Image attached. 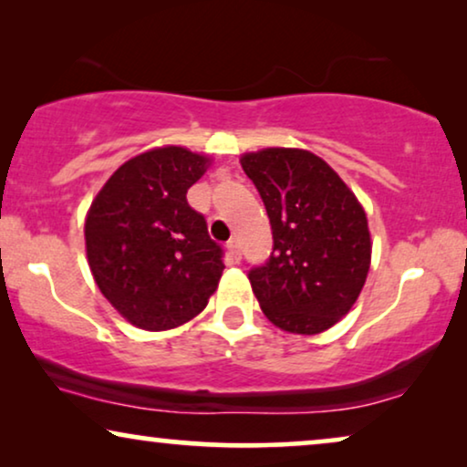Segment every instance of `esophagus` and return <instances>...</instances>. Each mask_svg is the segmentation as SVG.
<instances>
[{"label": "esophagus", "instance_id": "1", "mask_svg": "<svg viewBox=\"0 0 467 467\" xmlns=\"http://www.w3.org/2000/svg\"><path fill=\"white\" fill-rule=\"evenodd\" d=\"M228 254H230V258L233 260H241V247H239V241H228Z\"/></svg>", "mask_w": 467, "mask_h": 467}]
</instances>
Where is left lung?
<instances>
[{"label":"left lung","instance_id":"1","mask_svg":"<svg viewBox=\"0 0 467 467\" xmlns=\"http://www.w3.org/2000/svg\"><path fill=\"white\" fill-rule=\"evenodd\" d=\"M241 166L273 230L269 260L247 275L260 307L288 333L327 331L350 312L368 279V215L337 172L306 149L245 153Z\"/></svg>","mask_w":467,"mask_h":467}]
</instances>
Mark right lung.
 Listing matches in <instances>:
<instances>
[{"label":"right lung","mask_w":467,"mask_h":467,"mask_svg":"<svg viewBox=\"0 0 467 467\" xmlns=\"http://www.w3.org/2000/svg\"><path fill=\"white\" fill-rule=\"evenodd\" d=\"M207 166L209 158L190 149H151L121 164L87 213L93 279L110 306L145 331L194 318L222 277V245L185 198Z\"/></svg>","instance_id":"obj_1"}]
</instances>
